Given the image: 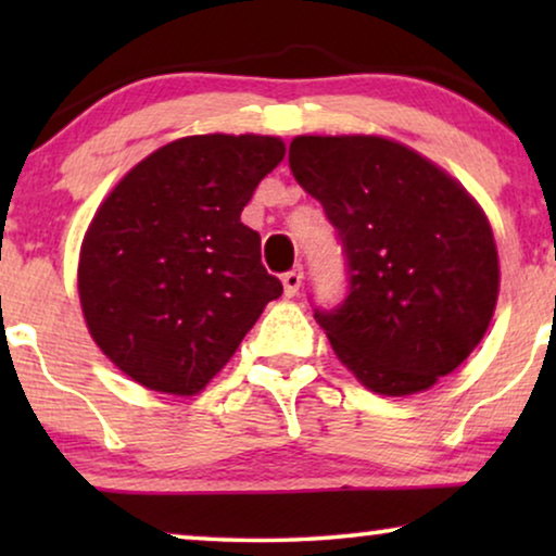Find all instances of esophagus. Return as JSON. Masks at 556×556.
I'll return each mask as SVG.
<instances>
[{"label": "esophagus", "mask_w": 556, "mask_h": 556, "mask_svg": "<svg viewBox=\"0 0 556 556\" xmlns=\"http://www.w3.org/2000/svg\"><path fill=\"white\" fill-rule=\"evenodd\" d=\"M301 280H303V268H301V265H295L293 270H288V273H286V276H283V291H286L288 299H291V295L299 293Z\"/></svg>", "instance_id": "obj_1"}]
</instances>
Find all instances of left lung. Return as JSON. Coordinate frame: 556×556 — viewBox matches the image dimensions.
Returning <instances> with one entry per match:
<instances>
[{
  "mask_svg": "<svg viewBox=\"0 0 556 556\" xmlns=\"http://www.w3.org/2000/svg\"><path fill=\"white\" fill-rule=\"evenodd\" d=\"M288 164L346 255V299L314 311L333 352L377 394L430 390L468 359L496 308L483 210L430 159L382 136H295Z\"/></svg>",
  "mask_w": 556,
  "mask_h": 556,
  "instance_id": "obj_1",
  "label": "left lung"
}]
</instances>
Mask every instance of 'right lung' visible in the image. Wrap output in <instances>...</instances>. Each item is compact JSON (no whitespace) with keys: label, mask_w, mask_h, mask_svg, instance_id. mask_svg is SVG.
<instances>
[{"label":"right lung","mask_w":556,"mask_h":556,"mask_svg":"<svg viewBox=\"0 0 556 556\" xmlns=\"http://www.w3.org/2000/svg\"><path fill=\"white\" fill-rule=\"evenodd\" d=\"M286 156L278 136H187L113 187L80 245L78 293L101 352L154 392L197 394L283 293L240 212Z\"/></svg>","instance_id":"add662e5"}]
</instances>
